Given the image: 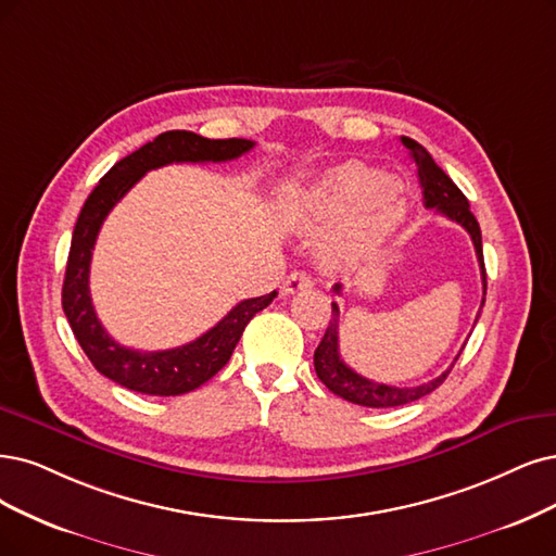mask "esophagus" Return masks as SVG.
Segmentation results:
<instances>
[{"label":"esophagus","instance_id":"1","mask_svg":"<svg viewBox=\"0 0 556 556\" xmlns=\"http://www.w3.org/2000/svg\"><path fill=\"white\" fill-rule=\"evenodd\" d=\"M312 286H314L312 275H306V273H302V270H295V273H291L289 277L283 279L281 293H283V295H293V293H300V291H304V289H312Z\"/></svg>","mask_w":556,"mask_h":556}]
</instances>
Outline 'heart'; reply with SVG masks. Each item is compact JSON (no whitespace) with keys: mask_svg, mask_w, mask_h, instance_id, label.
I'll return each instance as SVG.
<instances>
[{"mask_svg":"<svg viewBox=\"0 0 556 556\" xmlns=\"http://www.w3.org/2000/svg\"><path fill=\"white\" fill-rule=\"evenodd\" d=\"M387 176L359 162L325 172L302 199V226L312 233L332 231L327 254L353 263L376 254L403 219V205L382 197Z\"/></svg>","mask_w":556,"mask_h":556,"instance_id":"obj_1","label":"heart"}]
</instances>
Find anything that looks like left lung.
<instances>
[{"label": "left lung", "mask_w": 556, "mask_h": 556, "mask_svg": "<svg viewBox=\"0 0 556 556\" xmlns=\"http://www.w3.org/2000/svg\"><path fill=\"white\" fill-rule=\"evenodd\" d=\"M401 141H403V147L409 151V157H413L417 164V176H419L421 190H424L426 208H435L444 217L460 224L463 229L469 233L471 242H475L477 258L481 265V277H483V295H485V265H483L481 229H479L477 217L469 211L467 197L458 190V185L438 167L435 160L430 157V153L421 147L419 141L409 139V137H401ZM334 293H341V283H334ZM483 302H485V298H483ZM483 302H481V306H483ZM477 320H479V316H477ZM314 366H316V376L320 378V382L327 389H330L332 394L351 401L355 405H364V407H396V405L413 403V401L433 392V389H438L446 380L451 368H454V364H451L442 376H438L430 382L417 384V387H392V384L374 382V380L355 374L353 368L348 366L339 355V304L337 302H332V320H330V325H327L325 337L314 353Z\"/></svg>", "instance_id": "left-lung-1"}]
</instances>
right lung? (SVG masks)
<instances>
[{
	"label": "right lung",
	"mask_w": 556,
	"mask_h": 556,
	"mask_svg": "<svg viewBox=\"0 0 556 556\" xmlns=\"http://www.w3.org/2000/svg\"><path fill=\"white\" fill-rule=\"evenodd\" d=\"M252 149V139H205L190 130H169L143 143L139 151L118 160L100 178L77 217L66 263L64 289H61V304H64L71 330L98 374L139 394H188L205 380H211L231 359L233 348L238 345L247 323L277 298V291H273L261 298L242 300L213 330L201 334L197 341L172 348V351L147 353L121 345L105 332V327L100 325L96 316L89 293L91 252L100 226L143 174L172 162L236 160Z\"/></svg>",
	"instance_id": "obj_1"
}]
</instances>
